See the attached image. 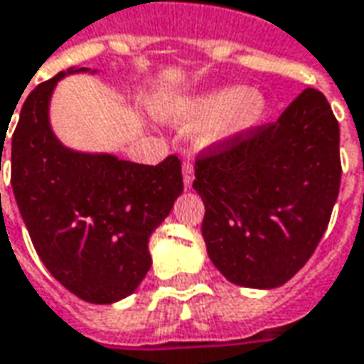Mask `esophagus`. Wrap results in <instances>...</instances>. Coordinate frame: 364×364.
<instances>
[{
	"mask_svg": "<svg viewBox=\"0 0 364 364\" xmlns=\"http://www.w3.org/2000/svg\"><path fill=\"white\" fill-rule=\"evenodd\" d=\"M193 181H195V169H193V164H191V161H183V183H185V187L191 189Z\"/></svg>",
	"mask_w": 364,
	"mask_h": 364,
	"instance_id": "1",
	"label": "esophagus"
}]
</instances>
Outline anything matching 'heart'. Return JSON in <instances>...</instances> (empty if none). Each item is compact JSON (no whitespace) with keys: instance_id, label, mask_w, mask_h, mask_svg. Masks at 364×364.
<instances>
[{"instance_id":"b5f03b06","label":"heart","mask_w":364,"mask_h":364,"mask_svg":"<svg viewBox=\"0 0 364 364\" xmlns=\"http://www.w3.org/2000/svg\"><path fill=\"white\" fill-rule=\"evenodd\" d=\"M156 114L173 124H200L195 144L210 147L254 132L266 120L268 102L252 88L220 86L185 102L157 104Z\"/></svg>"}]
</instances>
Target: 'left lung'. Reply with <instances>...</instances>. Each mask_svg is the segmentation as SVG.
Here are the masks:
<instances>
[{"instance_id":"8db88e82","label":"left lung","mask_w":364,"mask_h":364,"mask_svg":"<svg viewBox=\"0 0 364 364\" xmlns=\"http://www.w3.org/2000/svg\"><path fill=\"white\" fill-rule=\"evenodd\" d=\"M339 183V124L323 94L306 88L274 124L195 161L208 258L236 286L279 288L317 248Z\"/></svg>"}]
</instances>
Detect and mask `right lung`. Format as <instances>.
<instances>
[{
  "label": "right lung",
  "instance_id": "add662e5",
  "mask_svg": "<svg viewBox=\"0 0 364 364\" xmlns=\"http://www.w3.org/2000/svg\"><path fill=\"white\" fill-rule=\"evenodd\" d=\"M76 73L98 70H63L23 102L11 187L47 270L75 296L104 306L132 296L151 268L149 236L183 193L181 161L139 165L65 146L50 128V98L58 80Z\"/></svg>",
  "mask_w": 364,
  "mask_h": 364
}]
</instances>
